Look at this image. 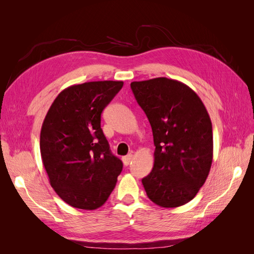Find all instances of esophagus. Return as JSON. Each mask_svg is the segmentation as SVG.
<instances>
[{
	"label": "esophagus",
	"instance_id": "34e87169",
	"mask_svg": "<svg viewBox=\"0 0 254 254\" xmlns=\"http://www.w3.org/2000/svg\"><path fill=\"white\" fill-rule=\"evenodd\" d=\"M123 163H124V165H129V163H130V161L132 160V155L131 153H129V155H127V156H125V157H123Z\"/></svg>",
	"mask_w": 254,
	"mask_h": 254
}]
</instances>
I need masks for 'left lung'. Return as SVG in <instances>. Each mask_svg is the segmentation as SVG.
Returning a JSON list of instances; mask_svg holds the SVG:
<instances>
[{
    "instance_id": "left-lung-1",
    "label": "left lung",
    "mask_w": 254,
    "mask_h": 254,
    "mask_svg": "<svg viewBox=\"0 0 254 254\" xmlns=\"http://www.w3.org/2000/svg\"><path fill=\"white\" fill-rule=\"evenodd\" d=\"M130 87L147 117L156 149L142 183L162 207L188 203L203 186L213 160L212 123L203 103L187 84L166 77L133 81Z\"/></svg>"
}]
</instances>
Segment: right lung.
<instances>
[{"instance_id":"right-lung-1","label":"right lung","mask_w":254,"mask_h":254,"mask_svg":"<svg viewBox=\"0 0 254 254\" xmlns=\"http://www.w3.org/2000/svg\"><path fill=\"white\" fill-rule=\"evenodd\" d=\"M123 81L74 84L61 91L45 115L40 152L52 188L64 202L82 210L102 206L123 170L101 128L105 107Z\"/></svg>"}]
</instances>
